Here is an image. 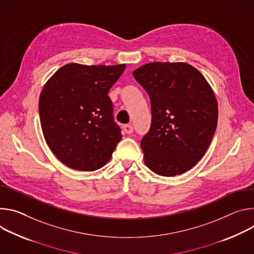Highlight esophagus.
<instances>
[{"mask_svg":"<svg viewBox=\"0 0 254 254\" xmlns=\"http://www.w3.org/2000/svg\"><path fill=\"white\" fill-rule=\"evenodd\" d=\"M123 130H124V132L126 133V134H131L132 132H133V127L131 126V125H124V127H123Z\"/></svg>","mask_w":254,"mask_h":254,"instance_id":"obj_1","label":"esophagus"}]
</instances>
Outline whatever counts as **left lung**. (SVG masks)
<instances>
[{
	"instance_id": "obj_1",
	"label": "left lung",
	"mask_w": 254,
	"mask_h": 254,
	"mask_svg": "<svg viewBox=\"0 0 254 254\" xmlns=\"http://www.w3.org/2000/svg\"><path fill=\"white\" fill-rule=\"evenodd\" d=\"M133 75L151 103V126L141 140L145 164L162 177L188 172L216 131L218 104L211 86L186 63H149Z\"/></svg>"
}]
</instances>
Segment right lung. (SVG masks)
I'll return each instance as SVG.
<instances>
[{
    "label": "right lung",
    "instance_id": "obj_1",
    "mask_svg": "<svg viewBox=\"0 0 254 254\" xmlns=\"http://www.w3.org/2000/svg\"><path fill=\"white\" fill-rule=\"evenodd\" d=\"M125 67L68 64L44 84L39 98L42 132L66 166L94 172L110 160L122 134L108 93Z\"/></svg>",
    "mask_w": 254,
    "mask_h": 254
}]
</instances>
